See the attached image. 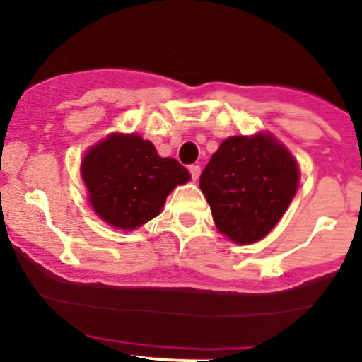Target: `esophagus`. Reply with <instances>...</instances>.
<instances>
[{
	"label": "esophagus",
	"instance_id": "34e87169",
	"mask_svg": "<svg viewBox=\"0 0 362 362\" xmlns=\"http://www.w3.org/2000/svg\"><path fill=\"white\" fill-rule=\"evenodd\" d=\"M189 172L190 175H192V180H197L199 175H201V167H199V165H190Z\"/></svg>",
	"mask_w": 362,
	"mask_h": 362
}]
</instances>
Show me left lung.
I'll return each instance as SVG.
<instances>
[{
	"mask_svg": "<svg viewBox=\"0 0 362 362\" xmlns=\"http://www.w3.org/2000/svg\"><path fill=\"white\" fill-rule=\"evenodd\" d=\"M298 184L296 160L269 132L224 139L199 180L219 233L240 245L271 233Z\"/></svg>",
	"mask_w": 362,
	"mask_h": 362,
	"instance_id": "8db88e82",
	"label": "left lung"
}]
</instances>
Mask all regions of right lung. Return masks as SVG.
<instances>
[{
	"instance_id": "add662e5",
	"label": "right lung",
	"mask_w": 362,
	"mask_h": 362,
	"mask_svg": "<svg viewBox=\"0 0 362 362\" xmlns=\"http://www.w3.org/2000/svg\"><path fill=\"white\" fill-rule=\"evenodd\" d=\"M81 178L98 218L119 230H136L163 209L168 194L190 173L173 158H161L138 134L107 136L81 160Z\"/></svg>"
}]
</instances>
